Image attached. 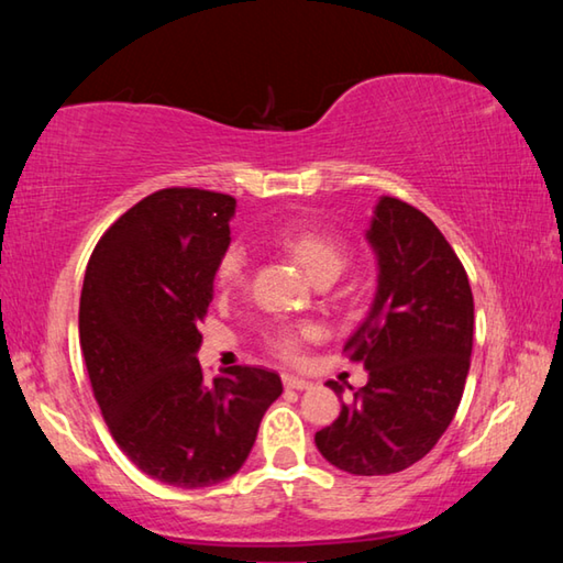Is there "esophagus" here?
Instances as JSON below:
<instances>
[{"label":"esophagus","instance_id":"1","mask_svg":"<svg viewBox=\"0 0 563 563\" xmlns=\"http://www.w3.org/2000/svg\"><path fill=\"white\" fill-rule=\"evenodd\" d=\"M283 385L288 389H308L310 383L305 377H295V375H283Z\"/></svg>","mask_w":563,"mask_h":563}]
</instances>
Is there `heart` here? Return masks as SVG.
Segmentation results:
<instances>
[{
	"instance_id": "b5f03b06",
	"label": "heart",
	"mask_w": 563,
	"mask_h": 563,
	"mask_svg": "<svg viewBox=\"0 0 563 563\" xmlns=\"http://www.w3.org/2000/svg\"><path fill=\"white\" fill-rule=\"evenodd\" d=\"M275 243L285 253H290L312 278H335L347 261V243L338 233L322 231V228L302 221H292L280 225L275 231ZM247 258L243 245H228L221 261L216 265V288L221 292H233L241 288L245 280ZM318 328L312 322H300V325H278L273 328L265 342L271 352L283 360H298L305 347V342L318 338Z\"/></svg>"
}]
</instances>
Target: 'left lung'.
Listing matches in <instances>:
<instances>
[{"instance_id": "8db88e82", "label": "left lung", "mask_w": 563, "mask_h": 563, "mask_svg": "<svg viewBox=\"0 0 563 563\" xmlns=\"http://www.w3.org/2000/svg\"><path fill=\"white\" fill-rule=\"evenodd\" d=\"M367 238L377 295L342 352L369 379L316 434L320 454L357 476L402 472L432 450L460 407L474 335L470 278L430 218L383 196Z\"/></svg>"}]
</instances>
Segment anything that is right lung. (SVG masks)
Masks as SVG:
<instances>
[{
    "label": "right lung",
    "instance_id": "add662e5",
    "mask_svg": "<svg viewBox=\"0 0 563 563\" xmlns=\"http://www.w3.org/2000/svg\"><path fill=\"white\" fill-rule=\"evenodd\" d=\"M235 198L161 188L113 221L93 247L79 342L113 440L141 472L211 487L241 470L280 377L235 365L206 383L196 352L231 243Z\"/></svg>",
    "mask_w": 563,
    "mask_h": 563
}]
</instances>
